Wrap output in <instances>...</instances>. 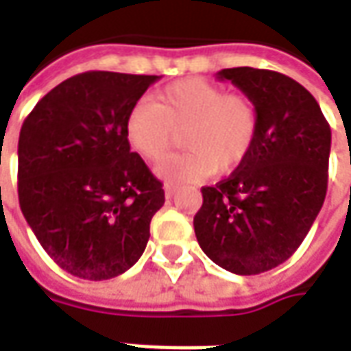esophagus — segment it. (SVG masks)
I'll return each mask as SVG.
<instances>
[{
	"label": "esophagus",
	"instance_id": "1",
	"mask_svg": "<svg viewBox=\"0 0 351 351\" xmlns=\"http://www.w3.org/2000/svg\"><path fill=\"white\" fill-rule=\"evenodd\" d=\"M176 195V188H173V186H165V197L167 199H173Z\"/></svg>",
	"mask_w": 351,
	"mask_h": 351
}]
</instances>
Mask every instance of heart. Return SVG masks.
<instances>
[{"label":"heart","mask_w":351,"mask_h":351,"mask_svg":"<svg viewBox=\"0 0 351 351\" xmlns=\"http://www.w3.org/2000/svg\"><path fill=\"white\" fill-rule=\"evenodd\" d=\"M125 137L146 161L169 154L184 131L186 150L161 163L158 175L169 184H193L210 173L226 175L243 163L258 135V108L243 93L205 79L176 80L154 101L135 103L125 116Z\"/></svg>","instance_id":"heart-1"}]
</instances>
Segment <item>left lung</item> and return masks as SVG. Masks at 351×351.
I'll use <instances>...</instances> for the list:
<instances>
[{
	"label": "left lung",
	"mask_w": 351,
	"mask_h": 351,
	"mask_svg": "<svg viewBox=\"0 0 351 351\" xmlns=\"http://www.w3.org/2000/svg\"><path fill=\"white\" fill-rule=\"evenodd\" d=\"M216 79L254 101L258 135L229 178L201 190L193 228L221 269L259 274L291 258L324 205L331 128L314 95L282 73L233 67Z\"/></svg>",
	"instance_id": "8db88e82"
}]
</instances>
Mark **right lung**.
<instances>
[{"instance_id":"right-lung-1","label":"right lung","mask_w":351,"mask_h":351,"mask_svg":"<svg viewBox=\"0 0 351 351\" xmlns=\"http://www.w3.org/2000/svg\"><path fill=\"white\" fill-rule=\"evenodd\" d=\"M160 77L88 71L29 112L19 138V201L27 226L64 271L108 280L137 263L161 182L125 137V116Z\"/></svg>"}]
</instances>
